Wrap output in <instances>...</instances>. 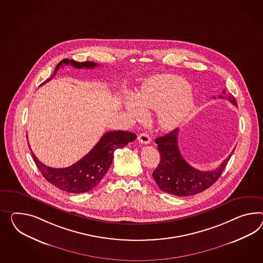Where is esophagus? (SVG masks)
I'll use <instances>...</instances> for the list:
<instances>
[{"label": "esophagus", "instance_id": "1", "mask_svg": "<svg viewBox=\"0 0 263 263\" xmlns=\"http://www.w3.org/2000/svg\"><path fill=\"white\" fill-rule=\"evenodd\" d=\"M151 140H152L151 137H149L148 134H146V133H142V134L138 135V141L140 142L141 144L147 145V144L151 143Z\"/></svg>", "mask_w": 263, "mask_h": 263}]
</instances>
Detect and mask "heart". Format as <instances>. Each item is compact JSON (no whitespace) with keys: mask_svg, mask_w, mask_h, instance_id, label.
<instances>
[{"mask_svg":"<svg viewBox=\"0 0 263 263\" xmlns=\"http://www.w3.org/2000/svg\"><path fill=\"white\" fill-rule=\"evenodd\" d=\"M125 107L135 118H143L149 109L157 110L159 127L171 130L187 117L194 98L188 82L175 75H158L145 82L136 96L127 95Z\"/></svg>","mask_w":263,"mask_h":263,"instance_id":"b5f03b06","label":"heart"}]
</instances>
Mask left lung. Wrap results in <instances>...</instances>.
<instances>
[{
    "mask_svg": "<svg viewBox=\"0 0 263 263\" xmlns=\"http://www.w3.org/2000/svg\"><path fill=\"white\" fill-rule=\"evenodd\" d=\"M223 95H225V90H223ZM219 98H223L222 95H219ZM224 98L236 106V99L232 95H228ZM178 133L179 128H175L155 139L161 158L153 176L158 187L165 193L177 196L196 195L210 188L220 177L234 151L216 170L199 171L189 165L180 154Z\"/></svg>",
    "mask_w": 263,
    "mask_h": 263,
    "instance_id": "left-lung-1",
    "label": "left lung"
}]
</instances>
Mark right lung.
<instances>
[{
	"label": "right lung",
	"instance_id": "obj_1",
	"mask_svg": "<svg viewBox=\"0 0 263 263\" xmlns=\"http://www.w3.org/2000/svg\"><path fill=\"white\" fill-rule=\"evenodd\" d=\"M63 65H71L76 68H93L98 66V64L95 62L86 61L80 63L74 60L64 59L56 66L51 78L46 80L42 85L51 80ZM135 139L136 135L130 132H108L102 136L101 139L93 148H91L88 155L67 168L48 167L38 160L33 153H31V155L36 166L47 181L62 191L72 194H81L95 188L101 181L112 163L115 149L127 146L129 142L135 141Z\"/></svg>",
	"mask_w": 263,
	"mask_h": 263
}]
</instances>
